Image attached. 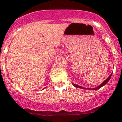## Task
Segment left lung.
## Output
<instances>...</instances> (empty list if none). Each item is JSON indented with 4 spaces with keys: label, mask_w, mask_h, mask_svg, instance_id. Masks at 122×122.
Instances as JSON below:
<instances>
[{
    "label": "left lung",
    "mask_w": 122,
    "mask_h": 122,
    "mask_svg": "<svg viewBox=\"0 0 122 122\" xmlns=\"http://www.w3.org/2000/svg\"><path fill=\"white\" fill-rule=\"evenodd\" d=\"M112 73L111 74H110V76H109V77H108L107 78H106V80H104V81H103V83H102V84H101L100 85H99V86H98V87H97L96 88H92V89H93V90H98V89H99L100 88H101V87H103V86H104V85H106V84L108 82H109V80L110 79V78H111V76H112ZM72 85H73L74 86V87H77V88H82V89H86V90H87V89H90V88H84V87H82V86H78V85H77V84H74V83H72Z\"/></svg>",
    "instance_id": "1"
}]
</instances>
